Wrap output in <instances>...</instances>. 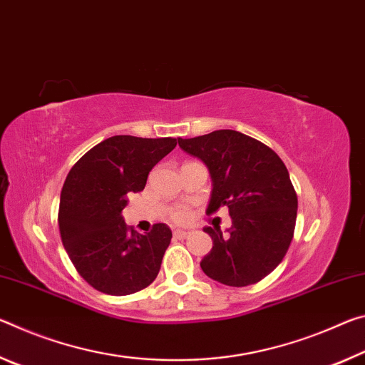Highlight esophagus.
<instances>
[{"mask_svg": "<svg viewBox=\"0 0 365 365\" xmlns=\"http://www.w3.org/2000/svg\"><path fill=\"white\" fill-rule=\"evenodd\" d=\"M173 235H175V237H178V239H184L189 236V231L182 230V228H176L175 231H173Z\"/></svg>", "mask_w": 365, "mask_h": 365, "instance_id": "1", "label": "esophagus"}]
</instances>
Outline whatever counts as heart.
<instances>
[{"instance_id": "1", "label": "heart", "mask_w": 365, "mask_h": 365, "mask_svg": "<svg viewBox=\"0 0 365 365\" xmlns=\"http://www.w3.org/2000/svg\"><path fill=\"white\" fill-rule=\"evenodd\" d=\"M186 218H187V213L184 210H176L173 213V220H175V222H184Z\"/></svg>"}]
</instances>
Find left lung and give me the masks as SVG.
I'll use <instances>...</instances> for the list:
<instances>
[{
    "label": "left lung",
    "instance_id": "8db88e82",
    "mask_svg": "<svg viewBox=\"0 0 365 365\" xmlns=\"http://www.w3.org/2000/svg\"><path fill=\"white\" fill-rule=\"evenodd\" d=\"M204 161L212 178L207 213L228 207L231 228L205 226L213 247L200 262L208 278L226 286H249L279 265L292 241L297 195L282 158L265 143L231 129L178 139Z\"/></svg>",
    "mask_w": 365,
    "mask_h": 365
}]
</instances>
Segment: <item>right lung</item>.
<instances>
[{
  "mask_svg": "<svg viewBox=\"0 0 365 365\" xmlns=\"http://www.w3.org/2000/svg\"><path fill=\"white\" fill-rule=\"evenodd\" d=\"M176 139L113 135L91 148L66 178L59 232L76 270L97 291L126 296L147 288L160 272L171 230L153 225L140 235L124 223L128 194L145 187L148 173Z\"/></svg>",
  "mask_w": 365,
  "mask_h": 365,
  "instance_id": "1",
  "label": "right lung"
}]
</instances>
